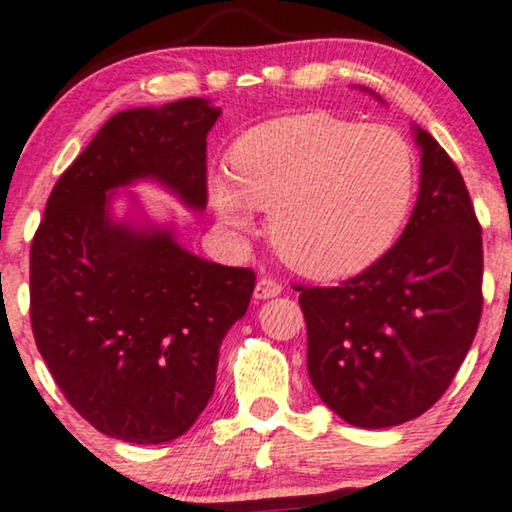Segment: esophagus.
Returning <instances> with one entry per match:
<instances>
[{"label":"esophagus","instance_id":"esophagus-1","mask_svg":"<svg viewBox=\"0 0 512 512\" xmlns=\"http://www.w3.org/2000/svg\"><path fill=\"white\" fill-rule=\"evenodd\" d=\"M281 292H283V285L271 276L260 278L255 285V299H271V297L281 295Z\"/></svg>","mask_w":512,"mask_h":512}]
</instances>
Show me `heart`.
<instances>
[{
  "mask_svg": "<svg viewBox=\"0 0 512 512\" xmlns=\"http://www.w3.org/2000/svg\"><path fill=\"white\" fill-rule=\"evenodd\" d=\"M233 185L210 177L224 224L250 227V206L271 210L269 234L292 269L339 278L370 267L398 238L414 201L410 142L388 126L325 112L250 128L229 154Z\"/></svg>",
  "mask_w": 512,
  "mask_h": 512,
  "instance_id": "heart-1",
  "label": "heart"
}]
</instances>
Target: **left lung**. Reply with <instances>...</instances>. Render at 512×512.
<instances>
[{
	"mask_svg": "<svg viewBox=\"0 0 512 512\" xmlns=\"http://www.w3.org/2000/svg\"><path fill=\"white\" fill-rule=\"evenodd\" d=\"M414 133L419 199L398 243L339 285L297 288L311 384L360 428L398 426L431 410L482 316V227L466 182L431 133Z\"/></svg>",
	"mask_w": 512,
	"mask_h": 512,
	"instance_id": "left-lung-1",
	"label": "left lung"
}]
</instances>
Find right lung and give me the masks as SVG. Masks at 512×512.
I'll return each mask as SVG.
<instances>
[{
	"instance_id": "obj_1",
	"label": "right lung",
	"mask_w": 512,
	"mask_h": 512,
	"mask_svg": "<svg viewBox=\"0 0 512 512\" xmlns=\"http://www.w3.org/2000/svg\"><path fill=\"white\" fill-rule=\"evenodd\" d=\"M217 117L203 98L114 114L60 175L34 231V342L67 403L109 438L159 445L187 433L215 391L222 339L248 311L255 271L107 213L109 189L140 177L206 208Z\"/></svg>"
}]
</instances>
